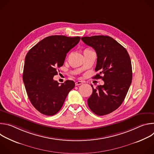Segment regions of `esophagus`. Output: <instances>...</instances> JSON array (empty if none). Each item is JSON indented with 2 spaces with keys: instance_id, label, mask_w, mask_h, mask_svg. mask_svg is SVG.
Wrapping results in <instances>:
<instances>
[{
  "instance_id": "1",
  "label": "esophagus",
  "mask_w": 154,
  "mask_h": 154,
  "mask_svg": "<svg viewBox=\"0 0 154 154\" xmlns=\"http://www.w3.org/2000/svg\"><path fill=\"white\" fill-rule=\"evenodd\" d=\"M75 85L76 86H78V85H82V84H83V82H81V81H77V82H75Z\"/></svg>"
}]
</instances>
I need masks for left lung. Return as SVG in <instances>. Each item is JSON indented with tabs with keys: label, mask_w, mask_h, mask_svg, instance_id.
I'll use <instances>...</instances> for the list:
<instances>
[{
	"label": "left lung",
	"mask_w": 154,
	"mask_h": 154,
	"mask_svg": "<svg viewBox=\"0 0 154 154\" xmlns=\"http://www.w3.org/2000/svg\"><path fill=\"white\" fill-rule=\"evenodd\" d=\"M81 39L97 54L95 71L99 73L93 78L102 79L104 82V85L96 88L91 85L93 93L88 99V105L97 115H108L122 104L131 85L132 68L130 56L127 50L110 36H84Z\"/></svg>",
	"instance_id": "1"
}]
</instances>
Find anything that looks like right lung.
Returning <instances> with one entry per match:
<instances>
[{"label": "right lung", "instance_id": "right-lung-1", "mask_svg": "<svg viewBox=\"0 0 154 154\" xmlns=\"http://www.w3.org/2000/svg\"><path fill=\"white\" fill-rule=\"evenodd\" d=\"M80 38L53 35L42 39L25 58L23 82L29 100L41 113L52 116L61 108L69 92L75 86L72 80L60 85L54 80L63 65L67 53Z\"/></svg>", "mask_w": 154, "mask_h": 154}]
</instances>
